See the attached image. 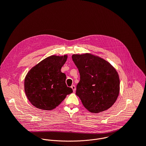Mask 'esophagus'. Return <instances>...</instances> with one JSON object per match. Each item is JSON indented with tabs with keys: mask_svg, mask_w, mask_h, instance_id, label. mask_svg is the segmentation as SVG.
Instances as JSON below:
<instances>
[{
	"mask_svg": "<svg viewBox=\"0 0 146 146\" xmlns=\"http://www.w3.org/2000/svg\"><path fill=\"white\" fill-rule=\"evenodd\" d=\"M71 88H72V90H73V92H75V91H76V87H75V86H74V85H73V86H72Z\"/></svg>",
	"mask_w": 146,
	"mask_h": 146,
	"instance_id": "esophagus-1",
	"label": "esophagus"
}]
</instances>
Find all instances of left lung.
Instances as JSON below:
<instances>
[{"instance_id": "1", "label": "left lung", "mask_w": 146, "mask_h": 146, "mask_svg": "<svg viewBox=\"0 0 146 146\" xmlns=\"http://www.w3.org/2000/svg\"><path fill=\"white\" fill-rule=\"evenodd\" d=\"M80 80L76 94L83 106L91 113L108 110L116 101L119 92V78L108 62L91 54H74Z\"/></svg>"}]
</instances>
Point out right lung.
<instances>
[{"label":"right lung","mask_w":146,"mask_h":146,"mask_svg":"<svg viewBox=\"0 0 146 146\" xmlns=\"http://www.w3.org/2000/svg\"><path fill=\"white\" fill-rule=\"evenodd\" d=\"M68 56L52 55L41 60L27 73L24 81L26 95L36 108L51 110L73 92L66 84V74L61 72Z\"/></svg>","instance_id":"right-lung-1"}]
</instances>
